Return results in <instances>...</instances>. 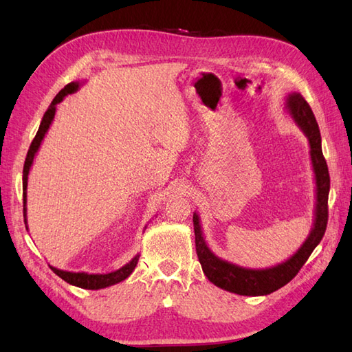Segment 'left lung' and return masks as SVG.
I'll return each instance as SVG.
<instances>
[{"label":"left lung","mask_w":352,"mask_h":352,"mask_svg":"<svg viewBox=\"0 0 352 352\" xmlns=\"http://www.w3.org/2000/svg\"><path fill=\"white\" fill-rule=\"evenodd\" d=\"M286 109L292 119L295 121V124L300 126L301 131L305 134V138L309 139L310 159L313 172H315L316 183V203L313 227L307 239H305L304 243L298 248L294 256L289 257L286 261H283V263L266 269H250L237 266L227 260H222L208 248L203 234V228H201L199 216L197 212L193 213V230H195L197 254L201 267H203V272L214 286H218L223 290L233 292V294L237 295H269L272 294V292L278 290L280 287L286 286V284L300 272V269L304 266L305 261H307L313 250H315L319 242L322 241L327 230L330 174H328V166L322 154L319 125L310 106L307 101L302 98L301 94H289L286 100Z\"/></svg>","instance_id":"left-lung-1"}]
</instances>
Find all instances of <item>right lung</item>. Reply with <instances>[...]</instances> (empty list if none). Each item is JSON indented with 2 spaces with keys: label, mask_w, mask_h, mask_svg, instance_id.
Here are the masks:
<instances>
[{
  "label": "right lung",
  "mask_w": 352,
  "mask_h": 352,
  "mask_svg": "<svg viewBox=\"0 0 352 352\" xmlns=\"http://www.w3.org/2000/svg\"><path fill=\"white\" fill-rule=\"evenodd\" d=\"M78 87H80V83H77V81H72V83L66 85L62 89V91L56 95V98L52 100V102L50 104L48 110L45 111V115L42 118V122L39 125V130H37L36 136L32 142V145H30V149L27 153V159H25V163H24V172H22V192H24V221H25V227H27V183H28V174H30V169H32L34 155H36L37 151H39L45 134H47L50 125L52 122V119H54L57 104L62 102L66 95L77 92ZM138 260H139V254H138V256H134L129 261V263L124 265L122 267H119L118 271L109 272V274L69 272V271H62V269H57L54 266H50V267L52 269V271H54L56 275L60 276V278L65 280L66 283L72 284V286H77V287H81V289H89V290H98V289L113 286V284L124 281L126 276H130V274L134 271V267H136V265H138Z\"/></svg>",
  "instance_id": "1"
}]
</instances>
